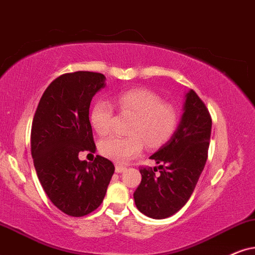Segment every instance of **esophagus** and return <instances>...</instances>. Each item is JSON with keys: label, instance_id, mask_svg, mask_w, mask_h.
<instances>
[{"label": "esophagus", "instance_id": "34e87169", "mask_svg": "<svg viewBox=\"0 0 255 255\" xmlns=\"http://www.w3.org/2000/svg\"><path fill=\"white\" fill-rule=\"evenodd\" d=\"M125 170H126L125 166H122V165L115 166V172H117V173H122V172H125Z\"/></svg>", "mask_w": 255, "mask_h": 255}]
</instances>
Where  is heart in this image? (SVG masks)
<instances>
[{"instance_id": "b5f03b06", "label": "heart", "mask_w": 255, "mask_h": 255, "mask_svg": "<svg viewBox=\"0 0 255 255\" xmlns=\"http://www.w3.org/2000/svg\"><path fill=\"white\" fill-rule=\"evenodd\" d=\"M115 102L124 114L133 117L128 127L129 136H111L100 142L102 156L115 162H127L138 155L143 148H155L166 142L178 125V113L172 105L162 102L157 94L144 88H133L119 93ZM114 111L111 102L96 101L89 120L99 135H107L112 128Z\"/></svg>"}]
</instances>
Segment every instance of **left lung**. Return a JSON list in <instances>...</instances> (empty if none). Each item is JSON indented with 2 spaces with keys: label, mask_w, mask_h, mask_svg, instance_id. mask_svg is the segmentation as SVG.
<instances>
[{
  "label": "left lung",
  "mask_w": 255,
  "mask_h": 255,
  "mask_svg": "<svg viewBox=\"0 0 255 255\" xmlns=\"http://www.w3.org/2000/svg\"><path fill=\"white\" fill-rule=\"evenodd\" d=\"M180 124L168 142L150 156L160 166L140 169L142 180L134 192L138 211L166 219L180 211L194 191L207 160L212 119L194 90L185 96ZM160 169V174H156Z\"/></svg>",
  "instance_id": "left-lung-1"
}]
</instances>
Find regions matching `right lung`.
I'll return each mask as SVG.
<instances>
[{
	"instance_id": "add662e5",
	"label": "right lung",
	"mask_w": 255,
	"mask_h": 255,
	"mask_svg": "<svg viewBox=\"0 0 255 255\" xmlns=\"http://www.w3.org/2000/svg\"><path fill=\"white\" fill-rule=\"evenodd\" d=\"M104 74H63L44 90L31 125V156L50 201L70 217L92 213L104 201L114 174L112 161L96 155L94 162L79 159L80 151L96 147L89 107L105 88Z\"/></svg>"
}]
</instances>
